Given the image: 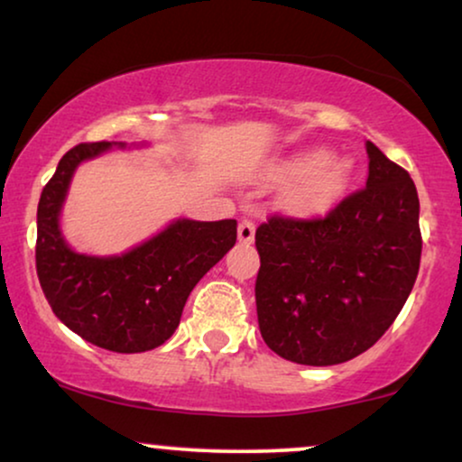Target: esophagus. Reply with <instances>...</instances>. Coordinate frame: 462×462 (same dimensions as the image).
I'll return each mask as SVG.
<instances>
[{"instance_id":"34e87169","label":"esophagus","mask_w":462,"mask_h":462,"mask_svg":"<svg viewBox=\"0 0 462 462\" xmlns=\"http://www.w3.org/2000/svg\"><path fill=\"white\" fill-rule=\"evenodd\" d=\"M237 237H239V242H242V244H253L254 242V223H253V220H248V218L239 220Z\"/></svg>"}]
</instances>
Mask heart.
Segmentation results:
<instances>
[{
  "mask_svg": "<svg viewBox=\"0 0 462 462\" xmlns=\"http://www.w3.org/2000/svg\"><path fill=\"white\" fill-rule=\"evenodd\" d=\"M278 178L291 180L284 203L297 214L325 212L337 201L350 180V163L328 159L327 151H308L284 161Z\"/></svg>",
  "mask_w": 462,
  "mask_h": 462,
  "instance_id": "1",
  "label": "heart"
}]
</instances>
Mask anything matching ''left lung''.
Masks as SVG:
<instances>
[{
  "label": "left lung",
  "instance_id": "left-lung-1",
  "mask_svg": "<svg viewBox=\"0 0 462 462\" xmlns=\"http://www.w3.org/2000/svg\"><path fill=\"white\" fill-rule=\"evenodd\" d=\"M367 187L327 217L273 214L256 229L254 297L265 344L286 361L339 365L399 316L420 267V201L403 167L367 142Z\"/></svg>",
  "mask_w": 462,
  "mask_h": 462
}]
</instances>
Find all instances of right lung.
Listing matches in <instances>:
<instances>
[{
    "label": "right lung",
    "instance_id": "1",
    "mask_svg": "<svg viewBox=\"0 0 462 462\" xmlns=\"http://www.w3.org/2000/svg\"><path fill=\"white\" fill-rule=\"evenodd\" d=\"M112 146L125 143H78L59 161L38 203L35 269L65 327L99 348L134 355L171 337L190 291L236 244L237 223L178 218L121 256L78 254L59 226L65 195L76 167Z\"/></svg>",
    "mask_w": 462,
    "mask_h": 462
}]
</instances>
